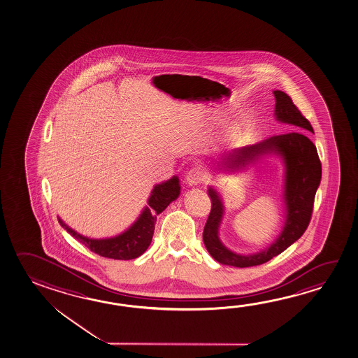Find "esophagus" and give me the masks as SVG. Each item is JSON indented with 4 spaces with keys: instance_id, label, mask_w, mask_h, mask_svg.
Listing matches in <instances>:
<instances>
[{
    "instance_id": "34e87169",
    "label": "esophagus",
    "mask_w": 358,
    "mask_h": 358,
    "mask_svg": "<svg viewBox=\"0 0 358 358\" xmlns=\"http://www.w3.org/2000/svg\"><path fill=\"white\" fill-rule=\"evenodd\" d=\"M206 173L199 168H193L187 174V182L189 185H199L201 182H206Z\"/></svg>"
}]
</instances>
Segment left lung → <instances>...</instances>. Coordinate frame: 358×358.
I'll list each match as a JSON object with an SVG mask.
<instances>
[{
  "instance_id": "obj_1",
  "label": "left lung",
  "mask_w": 358,
  "mask_h": 358,
  "mask_svg": "<svg viewBox=\"0 0 358 358\" xmlns=\"http://www.w3.org/2000/svg\"><path fill=\"white\" fill-rule=\"evenodd\" d=\"M273 94L275 96L277 120L313 131L310 122L302 115L289 95L280 90H275ZM267 152L279 154L285 160V198L288 213L283 231L269 248L261 253L252 255L233 253L219 241L218 229L223 217V203L218 193L209 188L208 192L212 199V209L203 231V242L213 258L222 264L245 268L271 261L273 257L280 255L299 239L310 222L315 192L321 182L322 164L315 144L304 134L273 135L258 144L244 146L229 152L225 155L223 162L229 168H238L239 165L244 166L247 162H252L255 157Z\"/></svg>"
}]
</instances>
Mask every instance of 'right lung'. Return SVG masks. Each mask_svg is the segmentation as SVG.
Masks as SVG:
<instances>
[{
  "mask_svg": "<svg viewBox=\"0 0 358 358\" xmlns=\"http://www.w3.org/2000/svg\"><path fill=\"white\" fill-rule=\"evenodd\" d=\"M179 193L180 185L176 176H173L168 182L155 185L149 198V206L143 210L139 219L127 231L114 238L90 239L69 228L61 219H59V223L66 229L67 233L83 243L91 252L105 258L129 261L138 258L150 245L157 215L163 212L173 200H176Z\"/></svg>",
  "mask_w": 358,
  "mask_h": 358,
  "instance_id": "obj_1",
  "label": "right lung"
}]
</instances>
